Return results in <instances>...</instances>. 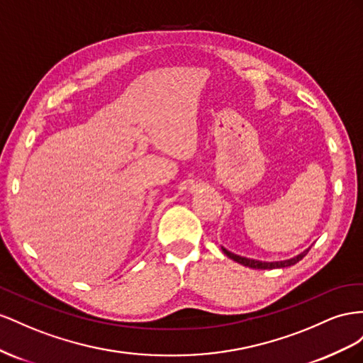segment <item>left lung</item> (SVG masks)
<instances>
[{"mask_svg":"<svg viewBox=\"0 0 363 363\" xmlns=\"http://www.w3.org/2000/svg\"><path fill=\"white\" fill-rule=\"evenodd\" d=\"M310 247H307L306 251H303L301 254H298L292 258H287V260H279V262H262V260H254V258H246V257H242V255H237V254H233L231 251H228L226 247L222 246V251L226 257H230L231 260L240 263L243 266H247V267H252V269H279V267H287V266H294L296 264L299 260H303V258L307 255Z\"/></svg>","mask_w":363,"mask_h":363,"instance_id":"left-lung-1","label":"left lung"}]
</instances>
